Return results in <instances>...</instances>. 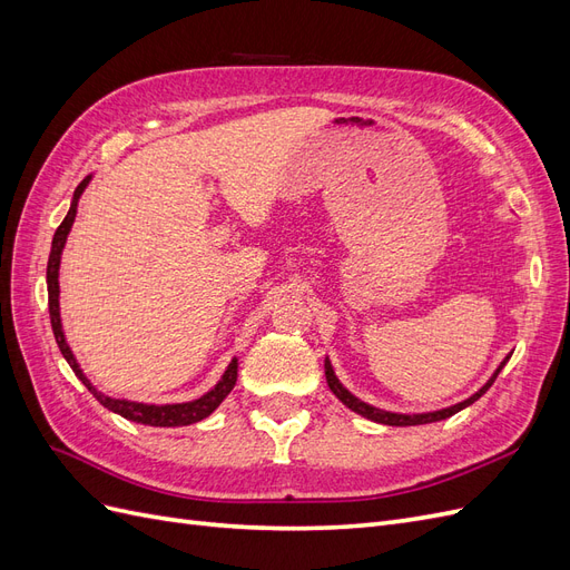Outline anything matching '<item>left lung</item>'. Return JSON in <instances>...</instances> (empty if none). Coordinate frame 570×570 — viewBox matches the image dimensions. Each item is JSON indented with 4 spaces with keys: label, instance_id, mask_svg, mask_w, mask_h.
Returning <instances> with one entry per match:
<instances>
[{
    "label": "left lung",
    "instance_id": "8db88e82",
    "mask_svg": "<svg viewBox=\"0 0 570 570\" xmlns=\"http://www.w3.org/2000/svg\"><path fill=\"white\" fill-rule=\"evenodd\" d=\"M507 361H509V356L502 361V364L497 366V371L492 373L490 381H488L485 385H482L473 396H469V400H463V402H459V404H454V406L440 409V411H428V413H394V411H383V409H377V406H371V404H366V402H361L358 396H354L347 387H344V385L337 381V375H335V371H333V366H331V361H327V358H325V381H327V387L333 390V394L337 396V400H340L344 406L352 409L354 413H358V416H364V419H368V421H373V423H383V425H423V423H435V421L450 419V416H454L456 411H461V409H465V406H471L473 402H478L480 396L492 387L494 377L499 375V371H502V368L507 366Z\"/></svg>",
    "mask_w": 570,
    "mask_h": 570
}]
</instances>
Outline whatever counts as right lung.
Returning <instances> with one entry per match:
<instances>
[{
  "label": "right lung",
  "mask_w": 570,
  "mask_h": 570,
  "mask_svg": "<svg viewBox=\"0 0 570 570\" xmlns=\"http://www.w3.org/2000/svg\"><path fill=\"white\" fill-rule=\"evenodd\" d=\"M90 178L92 176H88L76 187L71 209H68L66 218L61 220V226L55 233V239H51V252H49V262H47L49 318H51V331H55L59 350H61L63 358L68 361V366H71L73 373L78 375V381H82V385L95 394V400L101 406H107L109 411L118 413V416H124V419L135 421V423H142V425H154V428H180V425L199 423L202 419L212 416V413L218 409V404L226 400V396L230 394V390L235 387V381H237V358L230 361L226 373L220 375V381L209 392L202 394L199 400L183 402V404H142V402H130V400H114V396L99 392L88 381V375L82 373V368L78 366V361H76L71 347H68V342H66L63 331H61V316H59V264H61V252H63V245H66V237H68V233H71V226H73V220H76L78 199L85 193V187H88Z\"/></svg>",
  "instance_id": "add662e5"
}]
</instances>
